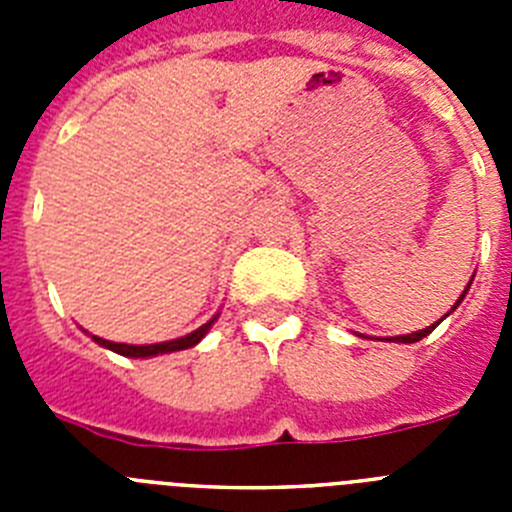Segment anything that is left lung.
I'll return each mask as SVG.
<instances>
[{"instance_id":"obj_1","label":"left lung","mask_w":512,"mask_h":512,"mask_svg":"<svg viewBox=\"0 0 512 512\" xmlns=\"http://www.w3.org/2000/svg\"><path fill=\"white\" fill-rule=\"evenodd\" d=\"M474 279V277H472ZM469 287H472V282H469L467 284V289ZM467 289H464V292H461V295H459V300H456L454 302V307H451V310L449 312H454L456 310V307H459L461 305V300H464V297H467ZM449 312H446V315H449ZM446 315H443V318H446ZM441 318V320H443ZM441 320H438V323H441ZM438 323H433V325H428V328H423V330H415V333H408V336H395V338H384V341H397V343H415V341H420V338H425V336H428V333H431V330L433 328H436V325Z\"/></svg>"}]
</instances>
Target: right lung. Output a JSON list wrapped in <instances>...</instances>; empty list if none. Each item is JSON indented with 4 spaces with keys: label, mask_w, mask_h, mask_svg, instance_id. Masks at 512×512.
<instances>
[{
    "label": "right lung",
    "mask_w": 512,
    "mask_h": 512,
    "mask_svg": "<svg viewBox=\"0 0 512 512\" xmlns=\"http://www.w3.org/2000/svg\"><path fill=\"white\" fill-rule=\"evenodd\" d=\"M215 320H217V315L212 320H207L205 325H200V328L194 330V333H189V336L174 338V341H164V343H148V346H130V343L104 341V338H99V336H92V338L99 343V346L110 348V351H115V354H120V356H130V359H146V356L171 354V351H184V348L197 346V343L205 338L207 330L212 328V323H215Z\"/></svg>",
    "instance_id": "obj_1"
}]
</instances>
